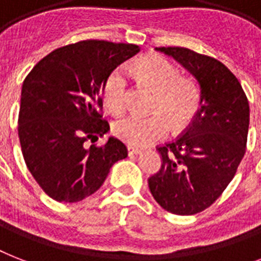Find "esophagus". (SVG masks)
<instances>
[{
    "mask_svg": "<svg viewBox=\"0 0 261 261\" xmlns=\"http://www.w3.org/2000/svg\"><path fill=\"white\" fill-rule=\"evenodd\" d=\"M128 149V154L130 155H134V154H141L142 153V150L141 149H138V147H133V146H128L127 147Z\"/></svg>",
    "mask_w": 261,
    "mask_h": 261,
    "instance_id": "esophagus-1",
    "label": "esophagus"
}]
</instances>
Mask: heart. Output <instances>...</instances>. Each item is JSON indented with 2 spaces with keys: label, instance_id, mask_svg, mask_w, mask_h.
<instances>
[{
  "label": "heart",
  "instance_id": "b5f03b06",
  "mask_svg": "<svg viewBox=\"0 0 261 261\" xmlns=\"http://www.w3.org/2000/svg\"><path fill=\"white\" fill-rule=\"evenodd\" d=\"M133 73L147 87L155 89L151 115H130L114 124V134L128 145L145 146L164 138L171 130L182 128L194 119L199 107V92L190 80L180 77L177 67L160 55H149L133 66ZM126 71L118 67L107 75L101 88L104 108L120 115L127 108Z\"/></svg>",
  "mask_w": 261,
  "mask_h": 261
}]
</instances>
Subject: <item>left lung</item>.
Here are the masks:
<instances>
[{"label": "left lung", "mask_w": 261, "mask_h": 261, "mask_svg": "<svg viewBox=\"0 0 261 261\" xmlns=\"http://www.w3.org/2000/svg\"><path fill=\"white\" fill-rule=\"evenodd\" d=\"M200 87L199 110L176 141L157 146L161 168L149 190L164 210L194 215L210 207L234 177L245 149L249 104L241 84L222 62L184 47H159Z\"/></svg>", "instance_id": "8db88e82"}]
</instances>
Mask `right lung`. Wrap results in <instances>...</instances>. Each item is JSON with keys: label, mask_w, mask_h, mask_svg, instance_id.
Wrapping results in <instances>:
<instances>
[{"label": "right lung", "mask_w": 261, "mask_h": 261, "mask_svg": "<svg viewBox=\"0 0 261 261\" xmlns=\"http://www.w3.org/2000/svg\"><path fill=\"white\" fill-rule=\"evenodd\" d=\"M139 47L83 40L59 47L40 59L21 88L18 138L27 167L40 188L57 202L74 203L102 186L126 145L110 137L102 119L101 88L107 75Z\"/></svg>", "instance_id": "1"}]
</instances>
